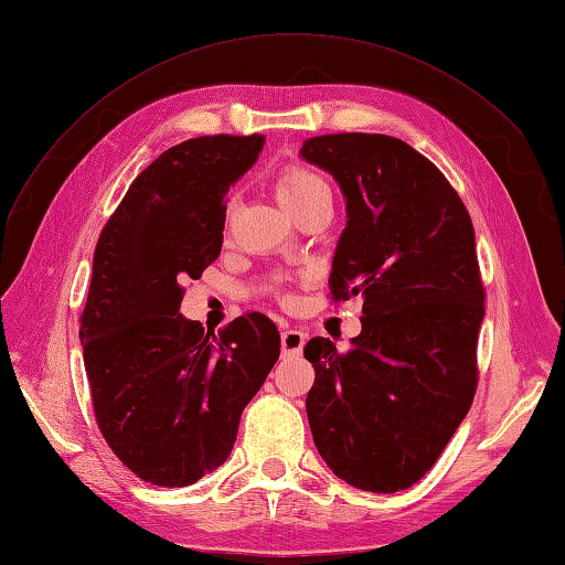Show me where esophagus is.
<instances>
[{"mask_svg": "<svg viewBox=\"0 0 565 565\" xmlns=\"http://www.w3.org/2000/svg\"><path fill=\"white\" fill-rule=\"evenodd\" d=\"M303 344H306V334L301 330H282L280 334L282 355H299Z\"/></svg>", "mask_w": 565, "mask_h": 565, "instance_id": "obj_1", "label": "esophagus"}]
</instances>
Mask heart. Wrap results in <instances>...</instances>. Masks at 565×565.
<instances>
[{"label":"heart","instance_id":"b5f03b06","mask_svg":"<svg viewBox=\"0 0 565 565\" xmlns=\"http://www.w3.org/2000/svg\"><path fill=\"white\" fill-rule=\"evenodd\" d=\"M276 191L280 202L295 216L309 207V204L330 198V188L316 169L301 162H289L276 174Z\"/></svg>","mask_w":565,"mask_h":565}]
</instances>
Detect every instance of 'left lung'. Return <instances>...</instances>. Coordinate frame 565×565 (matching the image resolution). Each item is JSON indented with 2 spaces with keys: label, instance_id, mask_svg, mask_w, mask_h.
Masks as SVG:
<instances>
[{
  "label": "left lung",
  "instance_id": "8db88e82",
  "mask_svg": "<svg viewBox=\"0 0 565 565\" xmlns=\"http://www.w3.org/2000/svg\"><path fill=\"white\" fill-rule=\"evenodd\" d=\"M301 156L347 198L332 301L363 297L349 351L324 337L303 349L316 448L353 488L407 490L446 450L478 384L486 289L471 216L440 169L393 136H311Z\"/></svg>",
  "mask_w": 565,
  "mask_h": 565
}]
</instances>
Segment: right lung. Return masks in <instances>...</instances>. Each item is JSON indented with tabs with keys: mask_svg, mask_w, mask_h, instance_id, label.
<instances>
[{
	"mask_svg": "<svg viewBox=\"0 0 565 565\" xmlns=\"http://www.w3.org/2000/svg\"><path fill=\"white\" fill-rule=\"evenodd\" d=\"M262 146V134H214L164 150L96 243L79 316L94 417L119 461L152 486H191L224 465L280 355L264 313L235 318L218 337L179 313L183 282L221 252L228 188Z\"/></svg>",
	"mask_w": 565,
	"mask_h": 565,
	"instance_id": "1",
	"label": "right lung"
}]
</instances>
